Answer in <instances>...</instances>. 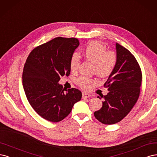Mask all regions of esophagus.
<instances>
[{
    "label": "esophagus",
    "instance_id": "34e87169",
    "mask_svg": "<svg viewBox=\"0 0 157 157\" xmlns=\"http://www.w3.org/2000/svg\"><path fill=\"white\" fill-rule=\"evenodd\" d=\"M90 96H91V95L88 94L87 93L83 92V93H82V98H89V97H90Z\"/></svg>",
    "mask_w": 157,
    "mask_h": 157
}]
</instances>
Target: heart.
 I'll return each mask as SVG.
<instances>
[{"instance_id": "1", "label": "heart", "mask_w": 157, "mask_h": 157, "mask_svg": "<svg viewBox=\"0 0 157 157\" xmlns=\"http://www.w3.org/2000/svg\"><path fill=\"white\" fill-rule=\"evenodd\" d=\"M84 58L94 64V72L101 77L109 75L115 67L117 55L114 51L107 50L104 45L97 41L90 42L82 50ZM81 63L79 55L74 53L70 59V68L75 72L78 70ZM93 80L85 76H80L76 83L83 89H89Z\"/></svg>"}]
</instances>
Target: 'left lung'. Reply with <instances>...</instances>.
<instances>
[{
	"label": "left lung",
	"mask_w": 157,
	"mask_h": 157,
	"mask_svg": "<svg viewBox=\"0 0 157 157\" xmlns=\"http://www.w3.org/2000/svg\"><path fill=\"white\" fill-rule=\"evenodd\" d=\"M115 46L117 64L104 85L109 93L103 96L102 107L94 113L96 119L105 124L119 123L128 115L138 100L142 81L135 57L118 43Z\"/></svg>",
	"instance_id": "left-lung-1"
}]
</instances>
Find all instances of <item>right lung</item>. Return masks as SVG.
<instances>
[{"instance_id":"right-lung-1","label":"right lung","mask_w":157,"mask_h":157,"mask_svg":"<svg viewBox=\"0 0 157 157\" xmlns=\"http://www.w3.org/2000/svg\"><path fill=\"white\" fill-rule=\"evenodd\" d=\"M79 45L75 38L57 37L38 45L30 53L23 72V86L27 98L40 116L57 123L71 112L82 99V92L66 90L58 83L70 73V59Z\"/></svg>"}]
</instances>
